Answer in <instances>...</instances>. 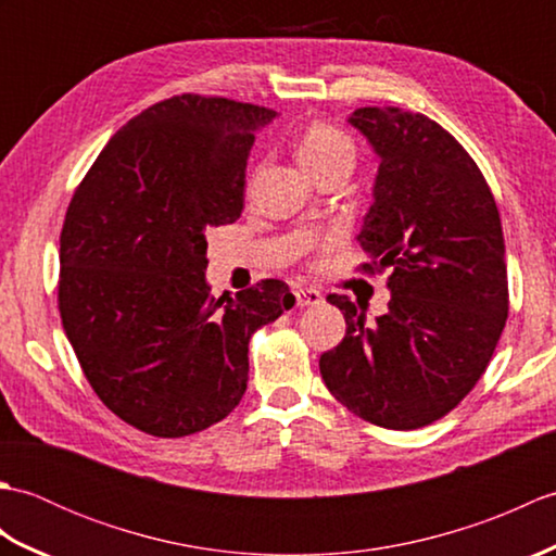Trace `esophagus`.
<instances>
[{
  "instance_id": "1",
  "label": "esophagus",
  "mask_w": 556,
  "mask_h": 556,
  "mask_svg": "<svg viewBox=\"0 0 556 556\" xmlns=\"http://www.w3.org/2000/svg\"><path fill=\"white\" fill-rule=\"evenodd\" d=\"M293 296H296V305H301V308H308V305L323 303V293L317 289H296V291H293Z\"/></svg>"
}]
</instances>
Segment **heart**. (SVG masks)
Instances as JSON below:
<instances>
[{"label": "heart", "instance_id": "1", "mask_svg": "<svg viewBox=\"0 0 556 556\" xmlns=\"http://www.w3.org/2000/svg\"><path fill=\"white\" fill-rule=\"evenodd\" d=\"M296 152L308 172L332 167V164H349L351 167L356 160V146H353L351 136L327 122H313L305 126Z\"/></svg>", "mask_w": 556, "mask_h": 556}]
</instances>
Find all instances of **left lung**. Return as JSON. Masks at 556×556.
I'll use <instances>...</instances> for the list:
<instances>
[{
    "label": "left lung",
    "instance_id": "1",
    "mask_svg": "<svg viewBox=\"0 0 556 556\" xmlns=\"http://www.w3.org/2000/svg\"><path fill=\"white\" fill-rule=\"evenodd\" d=\"M349 122L380 155L358 269L392 267V301L368 327L356 303L329 296L346 337L320 372L358 418L416 430L456 408L497 349L509 315L502 219L476 160L430 116L361 108Z\"/></svg>",
    "mask_w": 556,
    "mask_h": 556
}]
</instances>
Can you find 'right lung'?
<instances>
[{"mask_svg":"<svg viewBox=\"0 0 556 556\" xmlns=\"http://www.w3.org/2000/svg\"><path fill=\"white\" fill-rule=\"evenodd\" d=\"M277 112L174 96L134 116L71 198L59 236V313L83 375L114 416L152 437L227 418L255 329L293 305L263 279L224 303L205 281V233L243 210L255 134Z\"/></svg>","mask_w":556,"mask_h":556,"instance_id":"add662e5","label":"right lung"}]
</instances>
